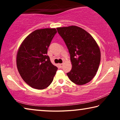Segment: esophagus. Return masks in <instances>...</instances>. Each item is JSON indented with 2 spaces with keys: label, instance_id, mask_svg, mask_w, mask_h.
<instances>
[{
  "label": "esophagus",
  "instance_id": "1",
  "mask_svg": "<svg viewBox=\"0 0 120 120\" xmlns=\"http://www.w3.org/2000/svg\"><path fill=\"white\" fill-rule=\"evenodd\" d=\"M59 65H60V68H62V67H63V64H59Z\"/></svg>",
  "mask_w": 120,
  "mask_h": 120
}]
</instances>
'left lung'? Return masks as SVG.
<instances>
[{
    "instance_id": "1",
    "label": "left lung",
    "mask_w": 120,
    "mask_h": 120,
    "mask_svg": "<svg viewBox=\"0 0 120 120\" xmlns=\"http://www.w3.org/2000/svg\"><path fill=\"white\" fill-rule=\"evenodd\" d=\"M64 41L70 56L72 68L67 74L75 84L85 85L91 81L98 71L101 51L90 34L75 26L57 28Z\"/></svg>"
}]
</instances>
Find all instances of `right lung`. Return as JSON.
Segmentation results:
<instances>
[{
  "instance_id": "obj_1",
  "label": "right lung",
  "mask_w": 120,
  "mask_h": 120,
  "mask_svg": "<svg viewBox=\"0 0 120 120\" xmlns=\"http://www.w3.org/2000/svg\"><path fill=\"white\" fill-rule=\"evenodd\" d=\"M56 33L55 28L37 29L24 39L18 50V71L24 81L32 88L45 89L53 81L58 68L52 64L47 53Z\"/></svg>"
}]
</instances>
